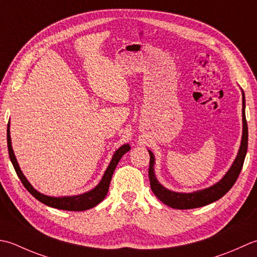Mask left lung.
<instances>
[{"label":"left lung","mask_w":257,"mask_h":257,"mask_svg":"<svg viewBox=\"0 0 257 257\" xmlns=\"http://www.w3.org/2000/svg\"><path fill=\"white\" fill-rule=\"evenodd\" d=\"M242 117H243V133L242 140H240L239 150L237 152L236 158H235L233 164L229 167V170L225 173V175L222 177L215 184L212 186L203 188V190L194 191L191 193H180L171 191L169 188L164 187L158 181L155 176L154 164L155 158L152 151L148 150L150 153V169H149V177L151 188L153 191L154 195L159 200L164 203L165 205L176 209H190L196 208L208 205L213 202H215L219 198L223 197L226 193L231 190L232 186L235 184L237 177L244 164V160L247 152V141H248V130H247V122L245 117V94L242 88Z\"/></svg>","instance_id":"8db88e82"}]
</instances>
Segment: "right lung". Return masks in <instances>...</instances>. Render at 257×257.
I'll return each mask as SVG.
<instances>
[{
	"mask_svg": "<svg viewBox=\"0 0 257 257\" xmlns=\"http://www.w3.org/2000/svg\"><path fill=\"white\" fill-rule=\"evenodd\" d=\"M8 149H9L10 160H11L14 170H15V172H17L18 176L20 177L21 182L23 183L24 187L36 198V200L40 201L41 203L45 204V205L54 207L57 209H63V211L80 212V211H86V209H90L94 206H96L97 204L101 203L104 198H105L107 192H108L109 183H111L112 175L114 173L115 167H116V165L118 164V162L122 159V156L131 150V146L128 144H124L121 146V148H118L116 151L114 152L112 160H111V162H109L106 171L104 172V174L102 176V180L99 181L98 184L94 188H92L91 191L83 193V194H78V195L59 196V197L42 194V193L36 191L35 188L31 185V183L24 176L23 172L20 169V165L18 163L17 158H15L14 151L12 148L11 135H10V122L8 124Z\"/></svg>",
	"mask_w": 257,
	"mask_h": 257,
	"instance_id": "right-lung-1",
	"label": "right lung"
}]
</instances>
